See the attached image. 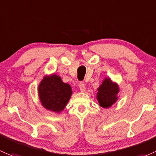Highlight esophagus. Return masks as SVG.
I'll use <instances>...</instances> for the list:
<instances>
[{
  "mask_svg": "<svg viewBox=\"0 0 156 156\" xmlns=\"http://www.w3.org/2000/svg\"><path fill=\"white\" fill-rule=\"evenodd\" d=\"M78 87H79L80 90H81V92H84L85 91V84H84V83L82 82V81H81V82L79 83V84H78Z\"/></svg>",
  "mask_w": 156,
  "mask_h": 156,
  "instance_id": "1",
  "label": "esophagus"
}]
</instances>
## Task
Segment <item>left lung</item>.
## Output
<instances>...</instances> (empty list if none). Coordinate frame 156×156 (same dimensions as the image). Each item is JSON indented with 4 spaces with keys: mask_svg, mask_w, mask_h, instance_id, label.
Returning a JSON list of instances; mask_svg holds the SVG:
<instances>
[{
    "mask_svg": "<svg viewBox=\"0 0 156 156\" xmlns=\"http://www.w3.org/2000/svg\"><path fill=\"white\" fill-rule=\"evenodd\" d=\"M118 92L117 84L113 83L109 78H105L98 88L97 99L100 106L105 108L111 107L117 101Z\"/></svg>",
    "mask_w": 156,
    "mask_h": 156,
    "instance_id": "left-lung-1",
    "label": "left lung"
}]
</instances>
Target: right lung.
<instances>
[{
  "mask_svg": "<svg viewBox=\"0 0 156 156\" xmlns=\"http://www.w3.org/2000/svg\"><path fill=\"white\" fill-rule=\"evenodd\" d=\"M39 99L48 110L59 113L63 110L72 95L71 87L56 75L45 77L39 86Z\"/></svg>",
  "mask_w": 156,
  "mask_h": 156,
  "instance_id": "obj_1",
  "label": "right lung"
}]
</instances>
